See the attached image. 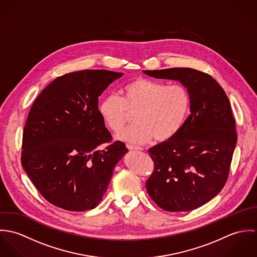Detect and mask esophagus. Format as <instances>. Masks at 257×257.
Listing matches in <instances>:
<instances>
[{
    "mask_svg": "<svg viewBox=\"0 0 257 257\" xmlns=\"http://www.w3.org/2000/svg\"><path fill=\"white\" fill-rule=\"evenodd\" d=\"M126 147L130 150H143V148L140 147H136V146H132V145H126Z\"/></svg>",
    "mask_w": 257,
    "mask_h": 257,
    "instance_id": "34e87169",
    "label": "esophagus"
}]
</instances>
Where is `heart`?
Listing matches in <instances>:
<instances>
[{
  "mask_svg": "<svg viewBox=\"0 0 257 257\" xmlns=\"http://www.w3.org/2000/svg\"><path fill=\"white\" fill-rule=\"evenodd\" d=\"M121 98L110 94L98 106L99 113L110 132L120 133L135 113L136 124L119 135L121 141L145 144L152 138L167 142L177 135L190 106L188 91L182 85L138 77L120 90Z\"/></svg>",
  "mask_w": 257,
  "mask_h": 257,
  "instance_id": "1",
  "label": "heart"
}]
</instances>
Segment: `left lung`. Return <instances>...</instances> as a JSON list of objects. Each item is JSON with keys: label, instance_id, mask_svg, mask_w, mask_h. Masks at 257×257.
I'll return each instance as SVG.
<instances>
[{"label": "left lung", "instance_id": "obj_1", "mask_svg": "<svg viewBox=\"0 0 257 257\" xmlns=\"http://www.w3.org/2000/svg\"><path fill=\"white\" fill-rule=\"evenodd\" d=\"M144 73L180 81L191 103V113L177 135L148 150L154 169L147 193L167 212L195 210L220 193L229 174L237 141L229 100L211 75L193 68Z\"/></svg>", "mask_w": 257, "mask_h": 257}]
</instances>
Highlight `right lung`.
<instances>
[{"label":"right lung","instance_id":"add662e5","mask_svg":"<svg viewBox=\"0 0 257 257\" xmlns=\"http://www.w3.org/2000/svg\"><path fill=\"white\" fill-rule=\"evenodd\" d=\"M123 74L81 70L57 77L38 95L24 133L22 165L41 196L72 212L94 209L127 149L112 143L98 98ZM107 144L105 150L99 146Z\"/></svg>","mask_w":257,"mask_h":257}]
</instances>
